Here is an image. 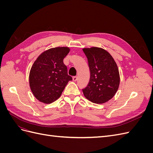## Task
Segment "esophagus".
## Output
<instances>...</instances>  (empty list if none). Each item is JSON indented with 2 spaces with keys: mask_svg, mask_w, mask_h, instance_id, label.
<instances>
[{
  "mask_svg": "<svg viewBox=\"0 0 153 153\" xmlns=\"http://www.w3.org/2000/svg\"><path fill=\"white\" fill-rule=\"evenodd\" d=\"M77 79H78L77 76H73V80L74 82H76V81L77 80Z\"/></svg>",
  "mask_w": 153,
  "mask_h": 153,
  "instance_id": "34e87169",
  "label": "esophagus"
}]
</instances>
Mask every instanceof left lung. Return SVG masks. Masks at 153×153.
Listing matches in <instances>:
<instances>
[{
    "mask_svg": "<svg viewBox=\"0 0 153 153\" xmlns=\"http://www.w3.org/2000/svg\"><path fill=\"white\" fill-rule=\"evenodd\" d=\"M88 60L90 80L82 89L85 98L92 103L102 104L112 99L120 84L119 69L112 55L106 50L91 47L83 48Z\"/></svg>",
    "mask_w": 153,
    "mask_h": 153,
    "instance_id": "obj_1",
    "label": "left lung"
}]
</instances>
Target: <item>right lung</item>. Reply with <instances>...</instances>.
I'll return each instance as SVG.
<instances>
[{"instance_id":"1","label":"right lung","mask_w":153,"mask_h":153,"mask_svg":"<svg viewBox=\"0 0 153 153\" xmlns=\"http://www.w3.org/2000/svg\"><path fill=\"white\" fill-rule=\"evenodd\" d=\"M69 47L50 48L41 53L31 67L29 85L32 94L41 102L50 104L61 96L71 76L63 62Z\"/></svg>"}]
</instances>
